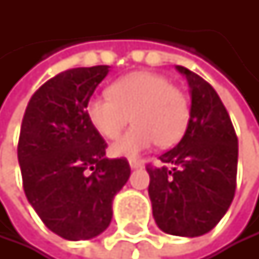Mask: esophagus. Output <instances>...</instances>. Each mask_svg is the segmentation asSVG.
Segmentation results:
<instances>
[{"mask_svg":"<svg viewBox=\"0 0 259 259\" xmlns=\"http://www.w3.org/2000/svg\"><path fill=\"white\" fill-rule=\"evenodd\" d=\"M128 164H131V167L132 169H141L143 167V163L141 161H138V160H128Z\"/></svg>","mask_w":259,"mask_h":259,"instance_id":"1","label":"esophagus"}]
</instances>
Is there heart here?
I'll return each mask as SVG.
<instances>
[{
	"label": "heart",
	"instance_id": "heart-1",
	"mask_svg": "<svg viewBox=\"0 0 259 259\" xmlns=\"http://www.w3.org/2000/svg\"><path fill=\"white\" fill-rule=\"evenodd\" d=\"M85 113L95 131L107 140L119 137L132 116L134 127L110 147V152L135 158L157 143H177L190 121V104L164 76L134 71L108 87V96L88 99Z\"/></svg>",
	"mask_w": 259,
	"mask_h": 259
}]
</instances>
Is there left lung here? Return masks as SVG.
<instances>
[{
    "instance_id": "left-lung-1",
    "label": "left lung",
    "mask_w": 259,
    "mask_h": 259,
    "mask_svg": "<svg viewBox=\"0 0 259 259\" xmlns=\"http://www.w3.org/2000/svg\"><path fill=\"white\" fill-rule=\"evenodd\" d=\"M176 69L190 87V121L179 144L160 155L163 166L147 167L149 197L160 230L196 238L213 230L230 208L238 138L214 88L185 66Z\"/></svg>"
}]
</instances>
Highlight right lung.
I'll return each mask as SVG.
<instances>
[{"mask_svg": "<svg viewBox=\"0 0 259 259\" xmlns=\"http://www.w3.org/2000/svg\"><path fill=\"white\" fill-rule=\"evenodd\" d=\"M110 66L68 69L43 83L21 122L18 163L24 193L51 232L68 241L101 235L113 199L131 177L125 158L108 160L107 143L85 107Z\"/></svg>", "mask_w": 259, "mask_h": 259, "instance_id": "obj_1", "label": "right lung"}]
</instances>
